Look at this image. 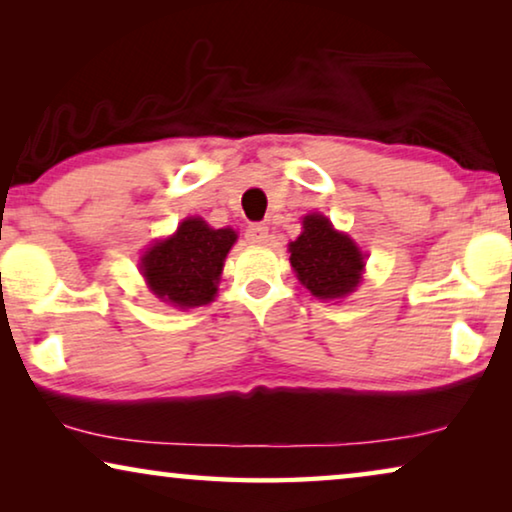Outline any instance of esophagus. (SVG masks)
Listing matches in <instances>:
<instances>
[{
	"label": "esophagus",
	"instance_id": "esophagus-1",
	"mask_svg": "<svg viewBox=\"0 0 512 512\" xmlns=\"http://www.w3.org/2000/svg\"><path fill=\"white\" fill-rule=\"evenodd\" d=\"M268 237H270V233H268V226H265V223H251V226L247 228V240L251 244H265L268 242Z\"/></svg>",
	"mask_w": 512,
	"mask_h": 512
}]
</instances>
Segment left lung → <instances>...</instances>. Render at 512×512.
<instances>
[{
    "mask_svg": "<svg viewBox=\"0 0 512 512\" xmlns=\"http://www.w3.org/2000/svg\"><path fill=\"white\" fill-rule=\"evenodd\" d=\"M298 282L319 300L345 298L361 282L363 254L352 237L333 228L324 214H307L303 233L289 244Z\"/></svg>",
    "mask_w": 512,
    "mask_h": 512,
    "instance_id": "obj_1",
    "label": "left lung"
}]
</instances>
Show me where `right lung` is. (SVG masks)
<instances>
[{
    "instance_id": "1",
    "label": "right lung",
    "mask_w": 512,
    "mask_h": 512,
    "mask_svg": "<svg viewBox=\"0 0 512 512\" xmlns=\"http://www.w3.org/2000/svg\"><path fill=\"white\" fill-rule=\"evenodd\" d=\"M233 228H212L200 216H188L177 233L153 242L142 254L139 270L153 296L181 310L212 303L230 247Z\"/></svg>"
}]
</instances>
